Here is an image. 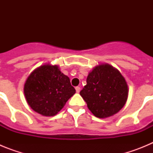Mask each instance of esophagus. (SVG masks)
Returning <instances> with one entry per match:
<instances>
[{
  "label": "esophagus",
  "mask_w": 153,
  "mask_h": 153,
  "mask_svg": "<svg viewBox=\"0 0 153 153\" xmlns=\"http://www.w3.org/2000/svg\"><path fill=\"white\" fill-rule=\"evenodd\" d=\"M75 89H76V93H79V91H80V87H79V86H76Z\"/></svg>",
  "instance_id": "1"
}]
</instances>
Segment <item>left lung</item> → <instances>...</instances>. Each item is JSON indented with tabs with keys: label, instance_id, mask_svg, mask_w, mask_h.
<instances>
[{
	"label": "left lung",
	"instance_id": "1",
	"mask_svg": "<svg viewBox=\"0 0 153 153\" xmlns=\"http://www.w3.org/2000/svg\"><path fill=\"white\" fill-rule=\"evenodd\" d=\"M79 94L95 117L107 118L125 106L129 89L125 78L117 69L102 63L89 73L86 85Z\"/></svg>",
	"mask_w": 153,
	"mask_h": 153
}]
</instances>
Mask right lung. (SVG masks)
I'll use <instances>...</instances> for the list:
<instances>
[{"label":"right lung","instance_id":"right-lung-1","mask_svg":"<svg viewBox=\"0 0 153 153\" xmlns=\"http://www.w3.org/2000/svg\"><path fill=\"white\" fill-rule=\"evenodd\" d=\"M24 93L30 108L44 117L60 112L76 90L70 78L57 65L44 64L35 69L24 83Z\"/></svg>","mask_w":153,"mask_h":153}]
</instances>
